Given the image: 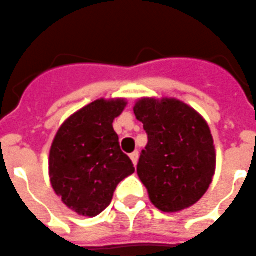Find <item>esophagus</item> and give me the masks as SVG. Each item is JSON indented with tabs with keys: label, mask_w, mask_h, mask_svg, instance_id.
<instances>
[{
	"label": "esophagus",
	"mask_w": 256,
	"mask_h": 256,
	"mask_svg": "<svg viewBox=\"0 0 256 256\" xmlns=\"http://www.w3.org/2000/svg\"><path fill=\"white\" fill-rule=\"evenodd\" d=\"M130 160H132L133 164L136 166L137 162H138V152H133L132 154L130 155Z\"/></svg>",
	"instance_id": "1"
}]
</instances>
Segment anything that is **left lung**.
<instances>
[{"label": "left lung", "instance_id": "obj_1", "mask_svg": "<svg viewBox=\"0 0 256 256\" xmlns=\"http://www.w3.org/2000/svg\"><path fill=\"white\" fill-rule=\"evenodd\" d=\"M149 142L137 174L150 202L163 212L196 204L210 188L216 152L210 126L193 107L176 98H140L133 107Z\"/></svg>", "mask_w": 256, "mask_h": 256}]
</instances>
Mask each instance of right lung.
Returning a JSON list of instances; mask_svg holds the SVG:
<instances>
[{"mask_svg":"<svg viewBox=\"0 0 256 256\" xmlns=\"http://www.w3.org/2000/svg\"><path fill=\"white\" fill-rule=\"evenodd\" d=\"M126 104V98L96 100L67 118L54 137L50 184L78 215H100L110 204L118 184L134 172L112 126Z\"/></svg>","mask_w":256,"mask_h":256,"instance_id":"right-lung-1","label":"right lung"}]
</instances>
